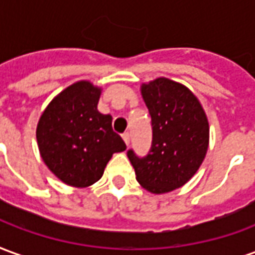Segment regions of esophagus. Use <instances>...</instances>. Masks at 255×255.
Masks as SVG:
<instances>
[{
	"instance_id": "esophagus-1",
	"label": "esophagus",
	"mask_w": 255,
	"mask_h": 255,
	"mask_svg": "<svg viewBox=\"0 0 255 255\" xmlns=\"http://www.w3.org/2000/svg\"><path fill=\"white\" fill-rule=\"evenodd\" d=\"M123 139H124V142H126V144H129V133L128 132H124L123 133Z\"/></svg>"
}]
</instances>
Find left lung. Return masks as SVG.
Here are the masks:
<instances>
[{
	"label": "left lung",
	"mask_w": 255,
	"mask_h": 255,
	"mask_svg": "<svg viewBox=\"0 0 255 255\" xmlns=\"http://www.w3.org/2000/svg\"><path fill=\"white\" fill-rule=\"evenodd\" d=\"M140 93L153 127L149 154L127 155L139 184L153 194L182 187L199 169L209 146V123L201 102L183 84L158 78Z\"/></svg>",
	"instance_id": "1"
}]
</instances>
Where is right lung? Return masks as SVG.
<instances>
[{"mask_svg":"<svg viewBox=\"0 0 255 255\" xmlns=\"http://www.w3.org/2000/svg\"><path fill=\"white\" fill-rule=\"evenodd\" d=\"M101 89L80 80L63 90L42 113L36 140L43 162L72 187L98 182L112 155L127 149L112 128L111 115L97 109Z\"/></svg>","mask_w":255,"mask_h":255,"instance_id":"right-lung-1","label":"right lung"}]
</instances>
